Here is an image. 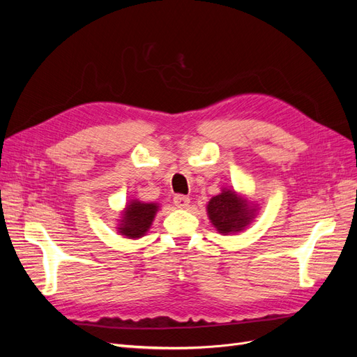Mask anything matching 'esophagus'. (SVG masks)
Listing matches in <instances>:
<instances>
[{"mask_svg":"<svg viewBox=\"0 0 357 357\" xmlns=\"http://www.w3.org/2000/svg\"><path fill=\"white\" fill-rule=\"evenodd\" d=\"M174 204H176V207H178V208H188L189 207V204H190V199H189V197H186V195H176L174 197Z\"/></svg>","mask_w":357,"mask_h":357,"instance_id":"esophagus-1","label":"esophagus"}]
</instances>
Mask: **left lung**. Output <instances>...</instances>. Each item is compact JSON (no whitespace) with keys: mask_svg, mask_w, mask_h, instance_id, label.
<instances>
[{"mask_svg":"<svg viewBox=\"0 0 357 357\" xmlns=\"http://www.w3.org/2000/svg\"><path fill=\"white\" fill-rule=\"evenodd\" d=\"M255 211L256 208H253L247 199L231 189H223L222 193L213 197L207 205V213L213 226L223 235L243 231L253 220Z\"/></svg>","mask_w":357,"mask_h":357,"instance_id":"obj_1","label":"left lung"}]
</instances>
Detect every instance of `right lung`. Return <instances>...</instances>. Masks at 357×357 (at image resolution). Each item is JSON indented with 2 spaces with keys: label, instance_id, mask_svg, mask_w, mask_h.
Instances as JSON below:
<instances>
[{
  "label": "right lung",
  "instance_id": "1",
  "mask_svg": "<svg viewBox=\"0 0 357 357\" xmlns=\"http://www.w3.org/2000/svg\"><path fill=\"white\" fill-rule=\"evenodd\" d=\"M159 205L155 202L147 204L137 199L128 202L119 223V232L128 238H142L152 226Z\"/></svg>",
  "mask_w": 357,
  "mask_h": 357
}]
</instances>
